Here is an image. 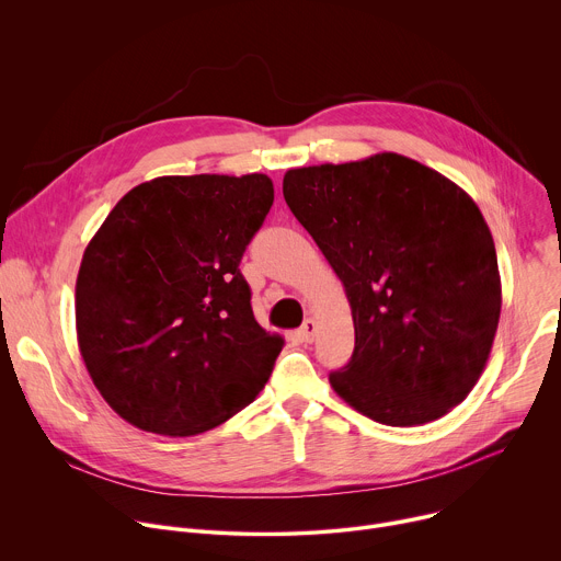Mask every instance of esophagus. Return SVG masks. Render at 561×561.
<instances>
[{
    "label": "esophagus",
    "mask_w": 561,
    "mask_h": 561,
    "mask_svg": "<svg viewBox=\"0 0 561 561\" xmlns=\"http://www.w3.org/2000/svg\"><path fill=\"white\" fill-rule=\"evenodd\" d=\"M314 333H317V324H314V319H312V317H308V319H306V322L301 324V329H299L301 342L310 344V342L314 340Z\"/></svg>",
    "instance_id": "esophagus-1"
}]
</instances>
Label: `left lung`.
Masks as SVG:
<instances>
[{
  "label": "left lung",
  "mask_w": 561,
  "mask_h": 561,
  "mask_svg": "<svg viewBox=\"0 0 561 561\" xmlns=\"http://www.w3.org/2000/svg\"><path fill=\"white\" fill-rule=\"evenodd\" d=\"M284 199L346 288L351 362L333 390L386 426L461 404L482 375L502 310L493 234L477 204L397 152L293 169Z\"/></svg>",
  "instance_id": "8db88e82"
}]
</instances>
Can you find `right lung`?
<instances>
[{"label":"right lung","instance_id":"1","mask_svg":"<svg viewBox=\"0 0 561 561\" xmlns=\"http://www.w3.org/2000/svg\"><path fill=\"white\" fill-rule=\"evenodd\" d=\"M273 199L262 173L157 178L91 239L75 286L77 344L128 424L199 435L268 381L284 340L257 324L239 262Z\"/></svg>","mask_w":561,"mask_h":561}]
</instances>
